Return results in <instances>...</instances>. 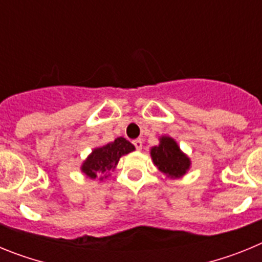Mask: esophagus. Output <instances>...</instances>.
Listing matches in <instances>:
<instances>
[{
  "label": "esophagus",
  "instance_id": "esophagus-1",
  "mask_svg": "<svg viewBox=\"0 0 262 262\" xmlns=\"http://www.w3.org/2000/svg\"><path fill=\"white\" fill-rule=\"evenodd\" d=\"M133 144L135 145V148L138 149V151H140V149L143 148V140L142 139H135V140L133 142Z\"/></svg>",
  "mask_w": 262,
  "mask_h": 262
}]
</instances>
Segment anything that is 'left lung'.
<instances>
[{
  "instance_id": "obj_1",
  "label": "left lung",
  "mask_w": 262,
  "mask_h": 262,
  "mask_svg": "<svg viewBox=\"0 0 262 262\" xmlns=\"http://www.w3.org/2000/svg\"><path fill=\"white\" fill-rule=\"evenodd\" d=\"M154 164L170 178L182 177L190 168V160L182 154L174 139L169 136H161L160 144L151 149Z\"/></svg>"
}]
</instances>
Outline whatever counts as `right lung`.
<instances>
[{
    "mask_svg": "<svg viewBox=\"0 0 262 262\" xmlns=\"http://www.w3.org/2000/svg\"><path fill=\"white\" fill-rule=\"evenodd\" d=\"M134 149L135 147L128 140L124 138H117L114 142L108 143L103 147L96 148L82 163L81 170L88 177H99V180H103V177H107L110 170L117 166L120 157L133 152Z\"/></svg>",
    "mask_w": 262,
    "mask_h": 262,
    "instance_id": "1",
    "label": "right lung"
}]
</instances>
